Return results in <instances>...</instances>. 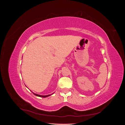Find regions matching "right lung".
Instances as JSON below:
<instances>
[{"label": "right lung", "mask_w": 125, "mask_h": 125, "mask_svg": "<svg viewBox=\"0 0 125 125\" xmlns=\"http://www.w3.org/2000/svg\"><path fill=\"white\" fill-rule=\"evenodd\" d=\"M35 95H36V96H39V97H48V96H50V95H51L53 93H52V94H49V95H39V94H36V93H33V92H32Z\"/></svg>", "instance_id": "1"}]
</instances>
